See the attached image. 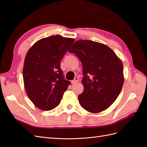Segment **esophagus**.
Here are the masks:
<instances>
[{
	"label": "esophagus",
	"mask_w": 147,
	"mask_h": 147,
	"mask_svg": "<svg viewBox=\"0 0 147 147\" xmlns=\"http://www.w3.org/2000/svg\"><path fill=\"white\" fill-rule=\"evenodd\" d=\"M78 82V78L77 77H76V78H75V79L73 80L72 82H71V83H72V84H74V83H77Z\"/></svg>",
	"instance_id": "obj_1"
}]
</instances>
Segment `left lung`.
I'll list each match as a JSON object with an SVG mask.
<instances>
[{"mask_svg":"<svg viewBox=\"0 0 147 147\" xmlns=\"http://www.w3.org/2000/svg\"><path fill=\"white\" fill-rule=\"evenodd\" d=\"M73 45L69 52L76 55L83 67L84 90L78 96L80 104L88 112H100L113 103L121 91L122 62L102 43L80 40Z\"/></svg>","mask_w":147,"mask_h":147,"instance_id":"8db88e82","label":"left lung"}]
</instances>
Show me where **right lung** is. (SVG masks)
Listing matches in <instances>:
<instances>
[{"label": "right lung", "mask_w": 147, "mask_h": 147, "mask_svg": "<svg viewBox=\"0 0 147 147\" xmlns=\"http://www.w3.org/2000/svg\"><path fill=\"white\" fill-rule=\"evenodd\" d=\"M74 42V38L53 35L37 41L27 53L23 71L25 90L40 109L56 107L71 84L64 78L60 65Z\"/></svg>", "instance_id": "right-lung-1"}]
</instances>
